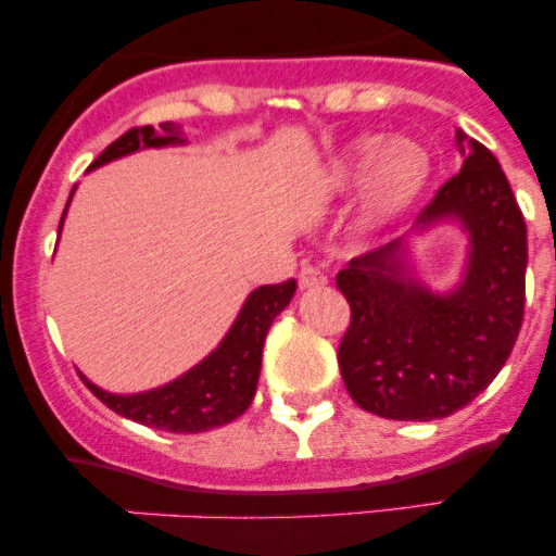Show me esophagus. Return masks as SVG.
Here are the masks:
<instances>
[{
	"mask_svg": "<svg viewBox=\"0 0 556 556\" xmlns=\"http://www.w3.org/2000/svg\"><path fill=\"white\" fill-rule=\"evenodd\" d=\"M327 282V274L318 269V266H303L298 274L300 290H318V287H324Z\"/></svg>",
	"mask_w": 556,
	"mask_h": 556,
	"instance_id": "obj_1",
	"label": "esophagus"
}]
</instances>
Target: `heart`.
<instances>
[{
  "label": "heart",
  "mask_w": 556,
  "mask_h": 556,
  "mask_svg": "<svg viewBox=\"0 0 556 556\" xmlns=\"http://www.w3.org/2000/svg\"><path fill=\"white\" fill-rule=\"evenodd\" d=\"M431 175V159L410 138H358L337 156L334 180L353 185L363 180L358 225L366 232L392 227L416 206Z\"/></svg>",
  "instance_id": "1"
}]
</instances>
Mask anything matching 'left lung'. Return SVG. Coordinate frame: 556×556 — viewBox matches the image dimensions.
Instances as JSON below:
<instances>
[{
  "instance_id": "8db88e82",
  "label": "left lung",
  "mask_w": 556,
  "mask_h": 556,
  "mask_svg": "<svg viewBox=\"0 0 556 556\" xmlns=\"http://www.w3.org/2000/svg\"><path fill=\"white\" fill-rule=\"evenodd\" d=\"M463 167L418 216L416 235L455 222L468 238L460 282H420L407 240L353 258L337 274L350 327L340 371L363 410L437 420L473 402L507 363L526 305L528 235L507 177L486 146L457 130Z\"/></svg>"
}]
</instances>
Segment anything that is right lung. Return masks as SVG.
Here are the masks:
<instances>
[{
    "label": "right lung",
    "mask_w": 556,
    "mask_h": 556,
    "mask_svg": "<svg viewBox=\"0 0 556 556\" xmlns=\"http://www.w3.org/2000/svg\"><path fill=\"white\" fill-rule=\"evenodd\" d=\"M182 143H188V140H185L182 130L175 123H162L159 130L151 125L132 127L123 138L106 146L104 154L91 164V169L110 164L114 159L136 154L140 149H164V146ZM73 193L67 198V206L73 201ZM65 214H62V222H65ZM295 287V279H287L282 285H264L253 290L242 303L240 314L229 327L225 340L216 344L201 363H195L190 371L172 379L169 384L149 389V392L114 394L96 387L86 376H83V381L114 413L136 420V424L151 426V429L201 433L216 429V426H225L229 420L242 416L251 407L253 397H256L266 334H269L274 318L290 305Z\"/></svg>",
    "instance_id": "right-lung-1"
}]
</instances>
